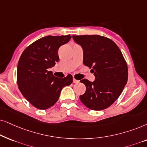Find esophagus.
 <instances>
[{"label": "esophagus", "mask_w": 147, "mask_h": 147, "mask_svg": "<svg viewBox=\"0 0 147 147\" xmlns=\"http://www.w3.org/2000/svg\"><path fill=\"white\" fill-rule=\"evenodd\" d=\"M79 82V81H77V80H76L75 78H73V83H78Z\"/></svg>", "instance_id": "34e87169"}]
</instances>
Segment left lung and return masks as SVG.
I'll use <instances>...</instances> for the list:
<instances>
[{
  "instance_id": "left-lung-1",
  "label": "left lung",
  "mask_w": 147,
  "mask_h": 147,
  "mask_svg": "<svg viewBox=\"0 0 147 147\" xmlns=\"http://www.w3.org/2000/svg\"><path fill=\"white\" fill-rule=\"evenodd\" d=\"M83 50V64L92 68L95 81L81 80L86 91L81 102L92 110H102L118 98L128 81L126 60L118 46L110 39L99 35L73 36Z\"/></svg>"
}]
</instances>
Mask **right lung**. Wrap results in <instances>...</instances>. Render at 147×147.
I'll use <instances>...</instances> for the list:
<instances>
[{"instance_id":"add662e5","label":"right lung","mask_w":147,"mask_h":147,"mask_svg":"<svg viewBox=\"0 0 147 147\" xmlns=\"http://www.w3.org/2000/svg\"><path fill=\"white\" fill-rule=\"evenodd\" d=\"M70 35L48 36L25 48L17 65V85L23 97L36 108L46 109L56 103L60 92L72 83L71 75L54 77L48 71L59 60L58 49L69 42Z\"/></svg>"}]
</instances>
